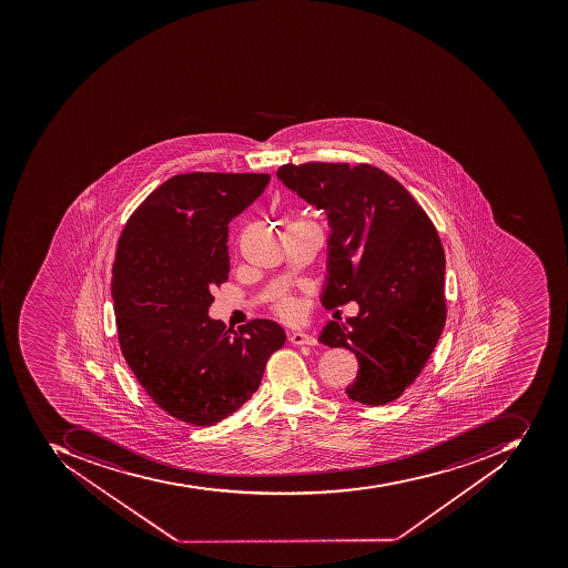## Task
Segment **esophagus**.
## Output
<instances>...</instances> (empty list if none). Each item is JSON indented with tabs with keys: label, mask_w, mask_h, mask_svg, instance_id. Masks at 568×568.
I'll list each match as a JSON object with an SVG mask.
<instances>
[{
	"label": "esophagus",
	"mask_w": 568,
	"mask_h": 568,
	"mask_svg": "<svg viewBox=\"0 0 568 568\" xmlns=\"http://www.w3.org/2000/svg\"><path fill=\"white\" fill-rule=\"evenodd\" d=\"M290 343L295 344V346H316L318 341L313 335L304 334V332H294V334H290L288 337Z\"/></svg>",
	"instance_id": "1"
}]
</instances>
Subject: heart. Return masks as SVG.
I'll return each instance as SVG.
<instances>
[{
	"label": "heart",
	"instance_id": "b5f03b06",
	"mask_svg": "<svg viewBox=\"0 0 568 568\" xmlns=\"http://www.w3.org/2000/svg\"><path fill=\"white\" fill-rule=\"evenodd\" d=\"M280 313H282L283 316H286V318H292V316H295V313H297V306H295V302H283L282 306H280Z\"/></svg>",
	"mask_w": 568,
	"mask_h": 568
}]
</instances>
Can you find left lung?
<instances>
[{
    "label": "left lung",
    "instance_id": "obj_1",
    "mask_svg": "<svg viewBox=\"0 0 568 568\" xmlns=\"http://www.w3.org/2000/svg\"><path fill=\"white\" fill-rule=\"evenodd\" d=\"M286 190L325 212L328 310L358 302L318 341L346 347L359 371L346 395L362 405L395 402L414 383L445 325V254L435 225L396 179L372 165L306 163L276 172Z\"/></svg>",
    "mask_w": 568,
    "mask_h": 568
}]
</instances>
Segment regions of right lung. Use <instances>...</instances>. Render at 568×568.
I'll return each mask as SVG.
<instances>
[{
	"label": "right lung",
	"mask_w": 568,
	"mask_h": 568,
	"mask_svg": "<svg viewBox=\"0 0 568 568\" xmlns=\"http://www.w3.org/2000/svg\"><path fill=\"white\" fill-rule=\"evenodd\" d=\"M267 173H181L154 190L118 243L111 295L121 353L166 414L214 426L261 386L282 326L240 332L210 318L212 288L227 282L230 224L264 193Z\"/></svg>",
	"instance_id": "1"
}]
</instances>
